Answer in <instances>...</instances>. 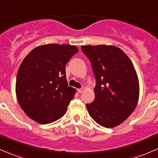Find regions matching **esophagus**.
<instances>
[{
    "label": "esophagus",
    "instance_id": "34e87169",
    "mask_svg": "<svg viewBox=\"0 0 158 158\" xmlns=\"http://www.w3.org/2000/svg\"><path fill=\"white\" fill-rule=\"evenodd\" d=\"M83 91H84V89L83 88H81V89H78V92H79V93H82V92H83Z\"/></svg>",
    "mask_w": 158,
    "mask_h": 158
}]
</instances>
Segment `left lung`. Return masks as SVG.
<instances>
[{
    "label": "left lung",
    "instance_id": "1",
    "mask_svg": "<svg viewBox=\"0 0 158 158\" xmlns=\"http://www.w3.org/2000/svg\"><path fill=\"white\" fill-rule=\"evenodd\" d=\"M95 77V99L86 108L95 122L114 128L125 122L137 106L139 83L128 56L114 46H82Z\"/></svg>",
    "mask_w": 158,
    "mask_h": 158
}]
</instances>
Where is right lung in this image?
Masks as SVG:
<instances>
[{"mask_svg": "<svg viewBox=\"0 0 158 158\" xmlns=\"http://www.w3.org/2000/svg\"><path fill=\"white\" fill-rule=\"evenodd\" d=\"M78 52L75 46L47 44L25 57L17 73L16 94L28 117L49 124L64 115L76 92L68 86L66 65Z\"/></svg>", "mask_w": 158, "mask_h": 158, "instance_id": "right-lung-1", "label": "right lung"}]
</instances>
